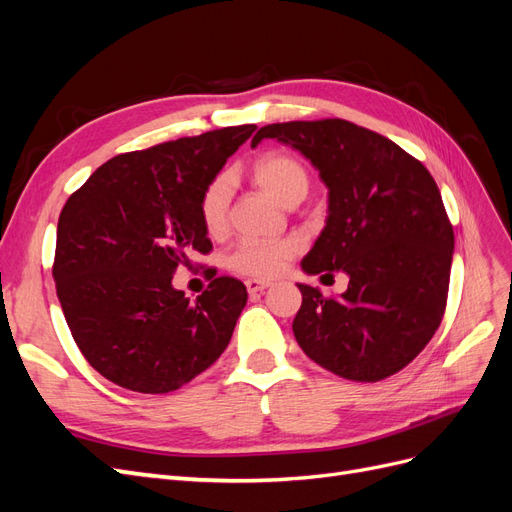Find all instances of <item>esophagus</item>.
<instances>
[{
	"mask_svg": "<svg viewBox=\"0 0 512 512\" xmlns=\"http://www.w3.org/2000/svg\"><path fill=\"white\" fill-rule=\"evenodd\" d=\"M245 286H247V292H250V294H256V292L267 290V288L271 286V282H267V280H247V282H245Z\"/></svg>",
	"mask_w": 512,
	"mask_h": 512,
	"instance_id": "34e87169",
	"label": "esophagus"
}]
</instances>
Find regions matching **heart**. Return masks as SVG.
Masks as SVG:
<instances>
[{"mask_svg": "<svg viewBox=\"0 0 512 512\" xmlns=\"http://www.w3.org/2000/svg\"><path fill=\"white\" fill-rule=\"evenodd\" d=\"M250 177L286 207L301 203L309 190L307 168L282 151H267L256 156L250 164ZM228 207L230 179L228 175L213 177L198 198L200 222L211 237H218L226 230ZM297 252L299 243L294 239L241 241L228 254V267L250 277H275L286 269Z\"/></svg>", "mask_w": 512, "mask_h": 512, "instance_id": "b5f03b06", "label": "heart"}]
</instances>
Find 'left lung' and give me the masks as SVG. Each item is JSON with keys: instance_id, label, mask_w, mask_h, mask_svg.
<instances>
[{"instance_id": "8db88e82", "label": "left lung", "mask_w": 512, "mask_h": 512, "mask_svg": "<svg viewBox=\"0 0 512 512\" xmlns=\"http://www.w3.org/2000/svg\"><path fill=\"white\" fill-rule=\"evenodd\" d=\"M312 162L329 188V215L301 267L344 271L342 297L297 284L292 331L309 359L346 380L378 382L416 359L438 331L455 235L429 170L378 132L346 119L260 128Z\"/></svg>"}]
</instances>
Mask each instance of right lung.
Segmentation results:
<instances>
[{
    "label": "right lung",
    "instance_id": "obj_1",
    "mask_svg": "<svg viewBox=\"0 0 512 512\" xmlns=\"http://www.w3.org/2000/svg\"><path fill=\"white\" fill-rule=\"evenodd\" d=\"M254 130L247 123L121 153L61 209L57 297L76 346L106 380L170 393L226 350L245 286L207 269L211 284L190 301L173 288V275L213 250L200 192Z\"/></svg>",
    "mask_w": 512,
    "mask_h": 512
}]
</instances>
